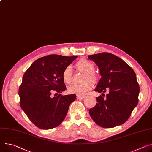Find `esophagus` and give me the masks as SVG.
<instances>
[{"mask_svg":"<svg viewBox=\"0 0 152 152\" xmlns=\"http://www.w3.org/2000/svg\"><path fill=\"white\" fill-rule=\"evenodd\" d=\"M86 97L85 95H77V99H84Z\"/></svg>","mask_w":152,"mask_h":152,"instance_id":"34e87169","label":"esophagus"}]
</instances>
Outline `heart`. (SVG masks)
Listing matches in <instances>:
<instances>
[{"mask_svg":"<svg viewBox=\"0 0 152 152\" xmlns=\"http://www.w3.org/2000/svg\"><path fill=\"white\" fill-rule=\"evenodd\" d=\"M76 68L80 72L85 73L83 81L86 82L80 84H71L68 87V91L70 93L84 95L92 88V84L90 82L86 80L94 82L97 79L96 75L93 73L94 66L91 62L86 59H82L76 64ZM72 75V67L70 65H68L64 68L62 72V77L66 83L69 84L71 82Z\"/></svg>","mask_w":152,"mask_h":152,"instance_id":"b5f03b06","label":"heart"}]
</instances>
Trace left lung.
I'll return each mask as SVG.
<instances>
[{"mask_svg":"<svg viewBox=\"0 0 152 152\" xmlns=\"http://www.w3.org/2000/svg\"><path fill=\"white\" fill-rule=\"evenodd\" d=\"M98 65L101 78L94 91L108 93L96 98L89 110L93 120L101 127L113 128L125 123L138 103L140 86L133 69L122 59L109 53L88 56ZM105 95L102 93V95Z\"/></svg>","mask_w":152,"mask_h":152,"instance_id":"1","label":"left lung"}]
</instances>
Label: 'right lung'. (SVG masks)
Listing matches in <instances>:
<instances>
[{"mask_svg": "<svg viewBox=\"0 0 152 152\" xmlns=\"http://www.w3.org/2000/svg\"><path fill=\"white\" fill-rule=\"evenodd\" d=\"M77 58L48 55L35 61L25 72L19 89L20 105L37 127L48 130L59 126L70 104L76 99L75 94L61 93L66 90L62 72ZM54 91L60 94L52 98Z\"/></svg>", "mask_w": 152, "mask_h": 152, "instance_id": "obj_1", "label": "right lung"}]
</instances>
